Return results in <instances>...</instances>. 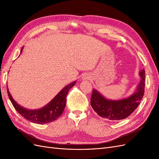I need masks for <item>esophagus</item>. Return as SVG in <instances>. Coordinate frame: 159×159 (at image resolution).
I'll return each instance as SVG.
<instances>
[{
    "label": "esophagus",
    "instance_id": "esophagus-1",
    "mask_svg": "<svg viewBox=\"0 0 159 159\" xmlns=\"http://www.w3.org/2000/svg\"><path fill=\"white\" fill-rule=\"evenodd\" d=\"M82 78L84 80H89L91 78V77H90V75L89 74H84L82 76Z\"/></svg>",
    "mask_w": 159,
    "mask_h": 159
}]
</instances>
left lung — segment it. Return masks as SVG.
Returning a JSON list of instances; mask_svg holds the SVG:
<instances>
[{"label": "left lung", "instance_id": "obj_1", "mask_svg": "<svg viewBox=\"0 0 159 159\" xmlns=\"http://www.w3.org/2000/svg\"><path fill=\"white\" fill-rule=\"evenodd\" d=\"M141 80L134 92L129 97L119 100L107 99L98 90L93 89L91 105L99 116L103 119L119 121L128 117L139 105L144 95L145 81V70L139 71Z\"/></svg>", "mask_w": 159, "mask_h": 159}]
</instances>
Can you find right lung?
Wrapping results in <instances>:
<instances>
[{
  "mask_svg": "<svg viewBox=\"0 0 159 159\" xmlns=\"http://www.w3.org/2000/svg\"><path fill=\"white\" fill-rule=\"evenodd\" d=\"M23 47L20 50L22 52ZM76 81L68 84L62 89L44 107L38 109H28L16 103L7 88L8 95L14 107L22 116L30 122L38 124H45L55 121L63 113L66 105V97L69 90L74 86Z\"/></svg>",
  "mask_w": 159,
  "mask_h": 159,
  "instance_id": "right-lung-1",
  "label": "right lung"
}]
</instances>
